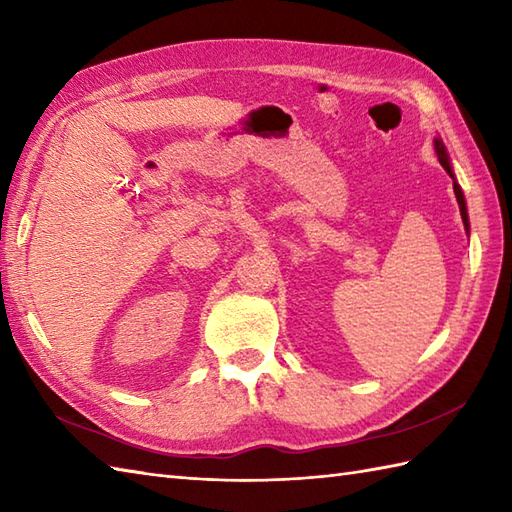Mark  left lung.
<instances>
[{"instance_id": "obj_1", "label": "left lung", "mask_w": 512, "mask_h": 512, "mask_svg": "<svg viewBox=\"0 0 512 512\" xmlns=\"http://www.w3.org/2000/svg\"><path fill=\"white\" fill-rule=\"evenodd\" d=\"M436 154H438V160L440 165L447 169L449 176L453 178V169H451V162H449V156H447V149H444V143L440 138H436ZM453 191H455V198H458V204H460V213H462V222H464V228L469 231V215H466V202H464V193L460 189V184L455 182L453 178Z\"/></svg>"}]
</instances>
